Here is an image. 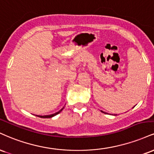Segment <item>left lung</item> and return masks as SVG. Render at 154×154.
<instances>
[{
	"label": "left lung",
	"instance_id": "left-lung-1",
	"mask_svg": "<svg viewBox=\"0 0 154 154\" xmlns=\"http://www.w3.org/2000/svg\"><path fill=\"white\" fill-rule=\"evenodd\" d=\"M134 106H133V107H134ZM101 112H102V113H104V114H106V112H103V111H102V110H101ZM115 115H115H115H115Z\"/></svg>",
	"mask_w": 154,
	"mask_h": 154
}]
</instances>
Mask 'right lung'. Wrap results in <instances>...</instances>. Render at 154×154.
Here are the masks:
<instances>
[{
  "label": "right lung",
  "mask_w": 154,
  "mask_h": 154,
  "mask_svg": "<svg viewBox=\"0 0 154 154\" xmlns=\"http://www.w3.org/2000/svg\"><path fill=\"white\" fill-rule=\"evenodd\" d=\"M63 109H64V106H63V107L62 109H61L60 110H59V111L57 112H55V113H54V114H52V115H44V116H42V115H37V116L39 117H42V118H50V117H52L55 116V115H57V114H59L60 112L61 111H62V110H63Z\"/></svg>",
  "instance_id": "add662e5"
}]
</instances>
